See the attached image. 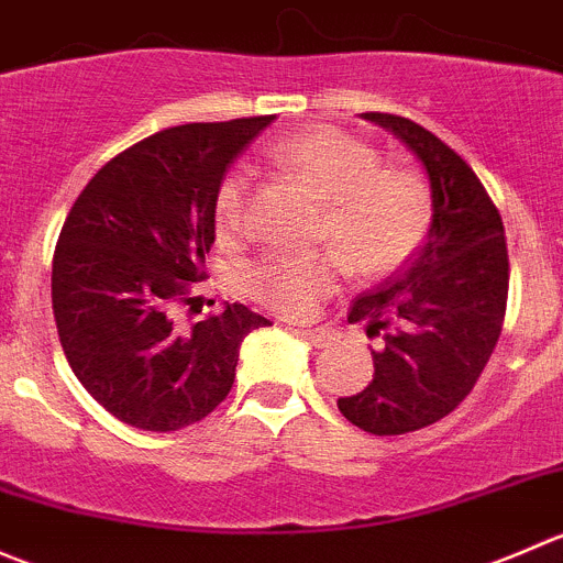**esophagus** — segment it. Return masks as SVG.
<instances>
[{"label": "esophagus", "instance_id": "obj_1", "mask_svg": "<svg viewBox=\"0 0 563 563\" xmlns=\"http://www.w3.org/2000/svg\"><path fill=\"white\" fill-rule=\"evenodd\" d=\"M298 333L306 339V342L314 344V347H328L333 339V333L328 331V328H298Z\"/></svg>", "mask_w": 563, "mask_h": 563}]
</instances>
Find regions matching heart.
<instances>
[{"mask_svg":"<svg viewBox=\"0 0 563 563\" xmlns=\"http://www.w3.org/2000/svg\"><path fill=\"white\" fill-rule=\"evenodd\" d=\"M271 166L303 183L325 213L314 241L325 252H274L241 271L249 298L287 317H303L336 289L342 276L375 279L408 263L432 227V194L408 166H386L383 153L355 133L320 125L276 139L265 150ZM252 175L241 166L216 186L213 221L227 241L249 230Z\"/></svg>","mask_w":563,"mask_h":563,"instance_id":"b5f03b06","label":"heart"}]
</instances>
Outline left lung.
Returning a JSON list of instances; mask_svg holds the SVG:
<instances>
[{"label": "left lung", "mask_w": 563, "mask_h": 563, "mask_svg": "<svg viewBox=\"0 0 563 563\" xmlns=\"http://www.w3.org/2000/svg\"><path fill=\"white\" fill-rule=\"evenodd\" d=\"M364 117L421 158L432 227L402 271L350 306L347 320L369 322L366 336H383V350H372L369 386L339 410L372 435H405L452 413L482 377L504 328L509 252L498 208L463 155L408 117Z\"/></svg>", "instance_id": "1"}]
</instances>
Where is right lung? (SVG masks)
Masks as SVG:
<instances>
[{
  "label": "right lung",
  "instance_id": "obj_1",
  "mask_svg": "<svg viewBox=\"0 0 563 563\" xmlns=\"http://www.w3.org/2000/svg\"><path fill=\"white\" fill-rule=\"evenodd\" d=\"M274 114L188 122L106 161L76 197L52 263V306L70 369L95 402L150 432L191 427L235 383L241 342L271 325L243 303L180 328L216 241L227 166Z\"/></svg>",
  "mask_w": 563,
  "mask_h": 563
}]
</instances>
